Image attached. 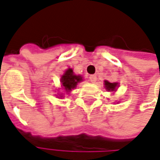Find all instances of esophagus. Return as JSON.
Listing matches in <instances>:
<instances>
[{
    "instance_id": "1",
    "label": "esophagus",
    "mask_w": 160,
    "mask_h": 160,
    "mask_svg": "<svg viewBox=\"0 0 160 160\" xmlns=\"http://www.w3.org/2000/svg\"><path fill=\"white\" fill-rule=\"evenodd\" d=\"M89 79L92 82H95L97 81V76L96 75H92V76L89 77Z\"/></svg>"
}]
</instances>
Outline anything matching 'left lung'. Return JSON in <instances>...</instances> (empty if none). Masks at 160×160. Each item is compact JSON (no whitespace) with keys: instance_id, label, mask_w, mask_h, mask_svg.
<instances>
[{"instance_id":"left-lung-1","label":"left lung","mask_w":160,"mask_h":160,"mask_svg":"<svg viewBox=\"0 0 160 160\" xmlns=\"http://www.w3.org/2000/svg\"><path fill=\"white\" fill-rule=\"evenodd\" d=\"M104 85H105V88L108 90V92H114L119 87L118 82H110L107 81V80L104 81Z\"/></svg>"}]
</instances>
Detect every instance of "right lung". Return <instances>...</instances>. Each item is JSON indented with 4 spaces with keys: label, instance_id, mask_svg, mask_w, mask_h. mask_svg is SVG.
Instances as JSON below:
<instances>
[{
    "label": "right lung",
    "instance_id": "add662e5",
    "mask_svg": "<svg viewBox=\"0 0 160 160\" xmlns=\"http://www.w3.org/2000/svg\"><path fill=\"white\" fill-rule=\"evenodd\" d=\"M81 81H82V77L75 75L72 68H68L61 78L62 85L66 92H69L72 89L77 87L78 82Z\"/></svg>",
    "mask_w": 160,
    "mask_h": 160
}]
</instances>
